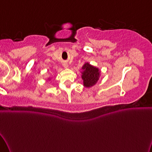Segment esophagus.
<instances>
[{
    "label": "esophagus",
    "instance_id": "esophagus-1",
    "mask_svg": "<svg viewBox=\"0 0 152 152\" xmlns=\"http://www.w3.org/2000/svg\"><path fill=\"white\" fill-rule=\"evenodd\" d=\"M63 66H64L65 68H67V67H68V65H67V64H64V65H63Z\"/></svg>",
    "mask_w": 152,
    "mask_h": 152
}]
</instances>
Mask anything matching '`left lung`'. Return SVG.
Segmentation results:
<instances>
[{
	"instance_id": "1",
	"label": "left lung",
	"mask_w": 152,
	"mask_h": 152,
	"mask_svg": "<svg viewBox=\"0 0 152 152\" xmlns=\"http://www.w3.org/2000/svg\"><path fill=\"white\" fill-rule=\"evenodd\" d=\"M82 78L85 87L89 88L96 85L100 77V70L96 67L93 66L89 63H85L82 66Z\"/></svg>"
}]
</instances>
